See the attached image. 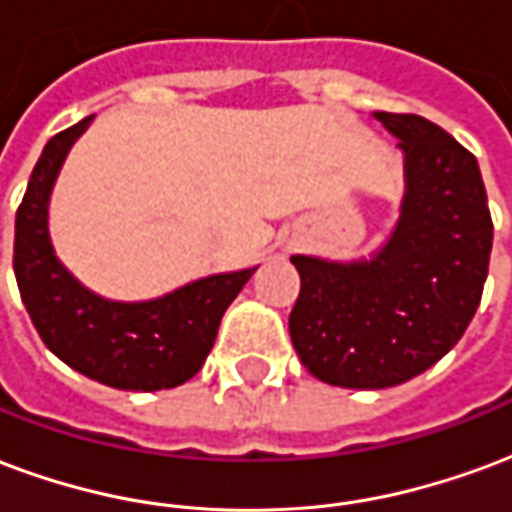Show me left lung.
<instances>
[{"label": "left lung", "instance_id": "obj_1", "mask_svg": "<svg viewBox=\"0 0 512 512\" xmlns=\"http://www.w3.org/2000/svg\"><path fill=\"white\" fill-rule=\"evenodd\" d=\"M404 152V201L371 259L292 256L289 333L316 379L382 390L428 371L475 316L494 223L475 155L417 114H374Z\"/></svg>", "mask_w": 512, "mask_h": 512}]
</instances>
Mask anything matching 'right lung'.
<instances>
[{
  "label": "right lung",
  "mask_w": 512,
  "mask_h": 512,
  "mask_svg": "<svg viewBox=\"0 0 512 512\" xmlns=\"http://www.w3.org/2000/svg\"><path fill=\"white\" fill-rule=\"evenodd\" d=\"M89 122L92 117L48 138L29 177L16 212L18 292L43 343L73 371L117 390H169L204 365L223 313L256 267L207 275L147 302L106 300L78 283L48 237V199Z\"/></svg>",
  "instance_id": "obj_1"
}]
</instances>
